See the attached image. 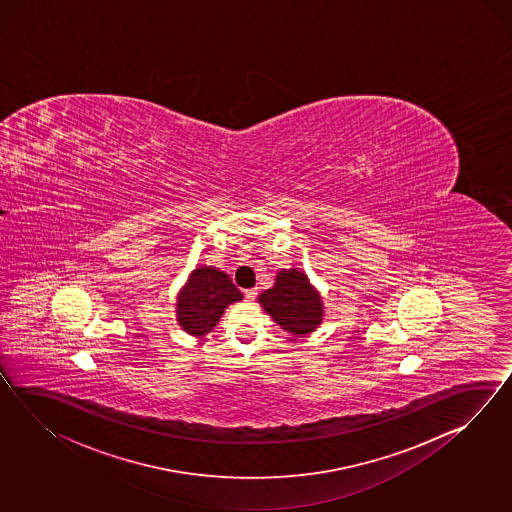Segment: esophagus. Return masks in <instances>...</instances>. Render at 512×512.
<instances>
[{
  "label": "esophagus",
  "mask_w": 512,
  "mask_h": 512,
  "mask_svg": "<svg viewBox=\"0 0 512 512\" xmlns=\"http://www.w3.org/2000/svg\"><path fill=\"white\" fill-rule=\"evenodd\" d=\"M244 297H246V301H255L257 299V290L255 288L244 290Z\"/></svg>",
  "instance_id": "34e87169"
}]
</instances>
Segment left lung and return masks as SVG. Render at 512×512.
I'll use <instances>...</instances> for the list:
<instances>
[{"mask_svg": "<svg viewBox=\"0 0 512 512\" xmlns=\"http://www.w3.org/2000/svg\"><path fill=\"white\" fill-rule=\"evenodd\" d=\"M259 301L273 321L297 338L312 332L321 323L323 303L303 272H279L273 288L266 290Z\"/></svg>", "mask_w": 512, "mask_h": 512, "instance_id": "8db88e82", "label": "left lung"}]
</instances>
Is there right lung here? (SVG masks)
Returning <instances> with one entry per match:
<instances>
[{
	"instance_id": "1",
	"label": "right lung",
	"mask_w": 512,
	"mask_h": 512,
	"mask_svg": "<svg viewBox=\"0 0 512 512\" xmlns=\"http://www.w3.org/2000/svg\"><path fill=\"white\" fill-rule=\"evenodd\" d=\"M242 294L228 275L211 266L196 268L178 296V323L193 336L213 330L224 310Z\"/></svg>"
}]
</instances>
